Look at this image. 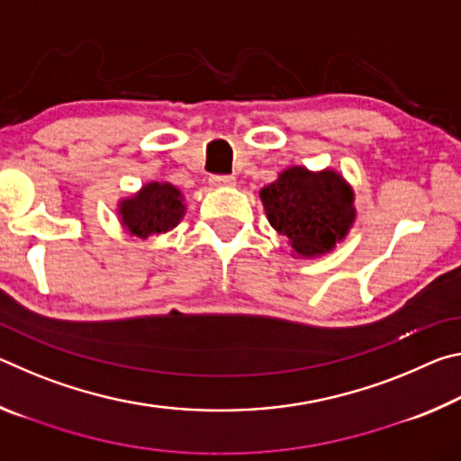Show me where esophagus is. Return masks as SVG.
I'll return each mask as SVG.
<instances>
[{
	"label": "esophagus",
	"mask_w": 461,
	"mask_h": 461,
	"mask_svg": "<svg viewBox=\"0 0 461 461\" xmlns=\"http://www.w3.org/2000/svg\"><path fill=\"white\" fill-rule=\"evenodd\" d=\"M209 183H212L213 186H233V185H236V176H231V175H213L212 178H209Z\"/></svg>",
	"instance_id": "esophagus-1"
}]
</instances>
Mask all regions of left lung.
I'll list each match as a JSON object with an SVG mask.
<instances>
[{
    "label": "left lung",
    "instance_id": "obj_1",
    "mask_svg": "<svg viewBox=\"0 0 461 461\" xmlns=\"http://www.w3.org/2000/svg\"><path fill=\"white\" fill-rule=\"evenodd\" d=\"M260 199L268 221L299 256H321L346 238L356 217L354 193L335 170L311 173L291 167L264 186Z\"/></svg>",
    "mask_w": 461,
    "mask_h": 461
}]
</instances>
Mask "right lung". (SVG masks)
<instances>
[{
	"instance_id": "right-lung-1",
	"label": "right lung",
	"mask_w": 461,
	"mask_h": 461,
	"mask_svg": "<svg viewBox=\"0 0 461 461\" xmlns=\"http://www.w3.org/2000/svg\"><path fill=\"white\" fill-rule=\"evenodd\" d=\"M183 194L170 183H148L134 197L120 203L122 223L136 238L167 233L183 220Z\"/></svg>"
}]
</instances>
